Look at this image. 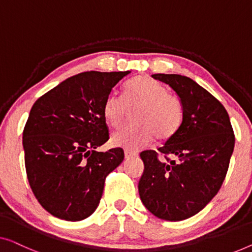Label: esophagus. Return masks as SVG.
Instances as JSON below:
<instances>
[{
	"instance_id": "esophagus-1",
	"label": "esophagus",
	"mask_w": 252,
	"mask_h": 252,
	"mask_svg": "<svg viewBox=\"0 0 252 252\" xmlns=\"http://www.w3.org/2000/svg\"><path fill=\"white\" fill-rule=\"evenodd\" d=\"M135 157H137V153H136V152L128 151V150H126V151H125V158H126V159L135 158Z\"/></svg>"
}]
</instances>
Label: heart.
I'll list each match as a JSON object with an SVG mask.
<instances>
[{"label":"heart","mask_w":252,"mask_h":252,"mask_svg":"<svg viewBox=\"0 0 252 252\" xmlns=\"http://www.w3.org/2000/svg\"><path fill=\"white\" fill-rule=\"evenodd\" d=\"M136 125L112 134L111 143L126 150H140L155 140L168 141L180 129L183 120L181 100L162 84L138 76L125 87V99L110 93L103 103V117L109 127L117 129L124 124L127 108H137Z\"/></svg>","instance_id":"b5f03b06"}]
</instances>
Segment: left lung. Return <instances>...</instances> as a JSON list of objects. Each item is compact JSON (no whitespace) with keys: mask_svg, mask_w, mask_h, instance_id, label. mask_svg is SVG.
Wrapping results in <instances>:
<instances>
[{"mask_svg":"<svg viewBox=\"0 0 252 252\" xmlns=\"http://www.w3.org/2000/svg\"><path fill=\"white\" fill-rule=\"evenodd\" d=\"M183 105L180 129L158 152H141L144 171L138 193L156 217L178 221L194 216L223 184L235 137L227 111L216 97L187 76L155 74ZM165 157L160 162L158 155Z\"/></svg>","mask_w":252,"mask_h":252,"instance_id":"obj_1","label":"left lung"}]
</instances>
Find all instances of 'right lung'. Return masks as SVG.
<instances>
[{"label": "right lung", "mask_w": 252, "mask_h": 252, "mask_svg": "<svg viewBox=\"0 0 252 252\" xmlns=\"http://www.w3.org/2000/svg\"><path fill=\"white\" fill-rule=\"evenodd\" d=\"M129 72H82L32 107L23 133L27 178L36 199L54 217L78 221L91 216L105 177L123 162V149H95L109 140L104 101Z\"/></svg>", "instance_id": "add662e5"}]
</instances>
